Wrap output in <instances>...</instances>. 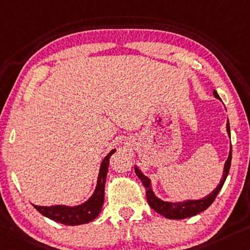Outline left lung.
Returning a JSON list of instances; mask_svg holds the SVG:
<instances>
[{
	"label": "left lung",
	"mask_w": 250,
	"mask_h": 250,
	"mask_svg": "<svg viewBox=\"0 0 250 250\" xmlns=\"http://www.w3.org/2000/svg\"><path fill=\"white\" fill-rule=\"evenodd\" d=\"M213 96L217 98L218 100H221L218 96L217 91L213 90ZM226 129H227L228 137L230 138V125H229V121L227 120V125H226ZM230 164H231V144H230V149H229V154L227 160L225 162L224 170H223V177L218 184L217 187L212 190V191L209 193V195L205 196L201 199H187L184 201H165L162 200L161 198L157 197L156 193L153 192L152 190V185L151 180H150L149 177L144 175V172L134 166V171H136L137 176L139 177L141 180L142 185L145 186L146 188V200H148V204L150 207H151L154 211L160 213L161 216H164L168 219H185V218H189L192 216H196L201 211H204L207 209L209 206H210L213 200L216 199L218 192L220 191L221 188L226 181V178H227L229 173V169H230Z\"/></svg>",
	"instance_id": "left-lung-1"
}]
</instances>
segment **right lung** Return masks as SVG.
I'll list each match as a JSON object with an SVG mask.
<instances>
[{"label": "right lung", "instance_id": "right-lung-1", "mask_svg": "<svg viewBox=\"0 0 250 250\" xmlns=\"http://www.w3.org/2000/svg\"><path fill=\"white\" fill-rule=\"evenodd\" d=\"M116 152V149L111 150L102 160L99 170L96 189L88 200L77 206L54 205V206H37L33 207L46 218L66 226H78L88 224L96 219L101 212L102 206L104 203V186L106 173H108L110 157Z\"/></svg>", "mask_w": 250, "mask_h": 250}]
</instances>
